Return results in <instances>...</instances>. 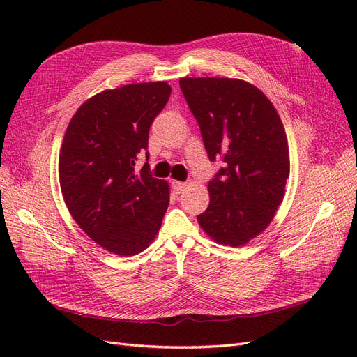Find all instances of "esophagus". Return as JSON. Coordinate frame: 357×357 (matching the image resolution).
<instances>
[{
  "instance_id": "obj_1",
  "label": "esophagus",
  "mask_w": 357,
  "mask_h": 357,
  "mask_svg": "<svg viewBox=\"0 0 357 357\" xmlns=\"http://www.w3.org/2000/svg\"><path fill=\"white\" fill-rule=\"evenodd\" d=\"M171 186H172V190H174L176 193H181L183 190L186 189V183H183V181H172Z\"/></svg>"
}]
</instances>
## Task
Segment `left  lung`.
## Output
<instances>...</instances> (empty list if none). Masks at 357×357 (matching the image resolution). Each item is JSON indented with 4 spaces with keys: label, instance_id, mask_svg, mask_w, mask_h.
I'll return each mask as SVG.
<instances>
[{
    "label": "left lung",
    "instance_id": "1",
    "mask_svg": "<svg viewBox=\"0 0 357 357\" xmlns=\"http://www.w3.org/2000/svg\"><path fill=\"white\" fill-rule=\"evenodd\" d=\"M204 147L220 168L208 181L210 204L197 215L214 241L238 247L271 223L284 197L289 147L274 105L238 79H180Z\"/></svg>",
    "mask_w": 357,
    "mask_h": 357
}]
</instances>
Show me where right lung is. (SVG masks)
I'll return each mask as SVG.
<instances>
[{
	"instance_id": "obj_1",
	"label": "right lung",
	"mask_w": 357,
	"mask_h": 357,
	"mask_svg": "<svg viewBox=\"0 0 357 357\" xmlns=\"http://www.w3.org/2000/svg\"><path fill=\"white\" fill-rule=\"evenodd\" d=\"M167 82L126 84L82 104L59 155L63 199L80 228L107 250L131 256L158 234L168 208L167 181L152 177L149 131L169 100Z\"/></svg>"
}]
</instances>
